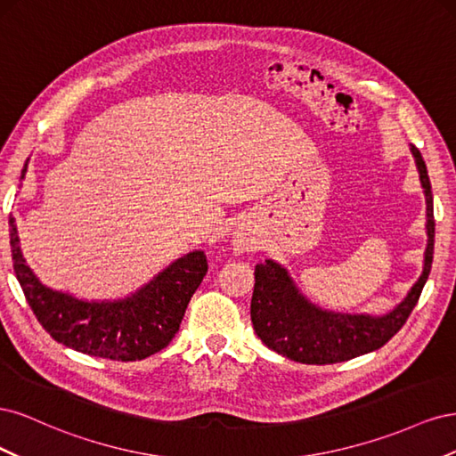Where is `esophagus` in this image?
I'll return each mask as SVG.
<instances>
[{"mask_svg": "<svg viewBox=\"0 0 456 456\" xmlns=\"http://www.w3.org/2000/svg\"><path fill=\"white\" fill-rule=\"evenodd\" d=\"M233 245L238 247V249H249L253 245V236L251 232L247 230V226H238L236 232H233Z\"/></svg>", "mask_w": 456, "mask_h": 456, "instance_id": "1", "label": "esophagus"}]
</instances>
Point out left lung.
<instances>
[{
    "instance_id": "8db88e82",
    "label": "left lung",
    "mask_w": 456,
    "mask_h": 456,
    "mask_svg": "<svg viewBox=\"0 0 456 456\" xmlns=\"http://www.w3.org/2000/svg\"><path fill=\"white\" fill-rule=\"evenodd\" d=\"M426 196L424 268L407 297L384 315L340 314L317 308L302 295L289 272L273 260L255 266L251 322L258 338L273 352L308 365H329L354 360L384 346L402 329L417 306L434 260V200L426 163L419 148L411 146Z\"/></svg>"
}]
</instances>
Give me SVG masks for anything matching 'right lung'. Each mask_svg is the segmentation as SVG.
<instances>
[{
    "label": "right lung",
    "mask_w": 456,
    "mask_h": 456,
    "mask_svg": "<svg viewBox=\"0 0 456 456\" xmlns=\"http://www.w3.org/2000/svg\"><path fill=\"white\" fill-rule=\"evenodd\" d=\"M28 159L20 178L26 175ZM12 268L37 322L76 352L104 360L136 362L163 350L176 335L188 302L207 273L203 251L176 258L139 291L119 300H81L37 280L19 245L15 216H9Z\"/></svg>",
    "instance_id": "obj_1"
}]
</instances>
